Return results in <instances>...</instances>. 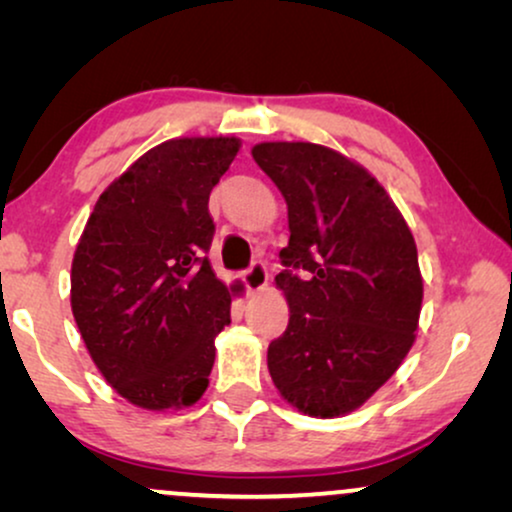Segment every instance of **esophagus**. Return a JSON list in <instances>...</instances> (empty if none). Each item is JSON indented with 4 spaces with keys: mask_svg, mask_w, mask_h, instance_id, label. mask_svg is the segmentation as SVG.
Masks as SVG:
<instances>
[{
    "mask_svg": "<svg viewBox=\"0 0 512 512\" xmlns=\"http://www.w3.org/2000/svg\"><path fill=\"white\" fill-rule=\"evenodd\" d=\"M244 286H247L249 293H256V291H263L265 286H268V268H265V263L256 261L249 265V270H244Z\"/></svg>",
    "mask_w": 512,
    "mask_h": 512,
    "instance_id": "esophagus-1",
    "label": "esophagus"
}]
</instances>
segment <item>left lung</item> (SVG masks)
Returning <instances> with one entry per match:
<instances>
[{
  "instance_id": "obj_1",
  "label": "left lung",
  "mask_w": 512,
  "mask_h": 512,
  "mask_svg": "<svg viewBox=\"0 0 512 512\" xmlns=\"http://www.w3.org/2000/svg\"><path fill=\"white\" fill-rule=\"evenodd\" d=\"M289 207L275 277L289 326L270 342L272 382L310 417L368 401L415 342L422 310L417 247L394 200L354 160L310 142L251 149Z\"/></svg>"
}]
</instances>
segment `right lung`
Here are the masks:
<instances>
[{
	"mask_svg": "<svg viewBox=\"0 0 512 512\" xmlns=\"http://www.w3.org/2000/svg\"><path fill=\"white\" fill-rule=\"evenodd\" d=\"M240 151L235 137L153 146L100 195L72 263V312L95 366L144 410L193 405L230 324L228 286L207 251L209 193Z\"/></svg>",
	"mask_w": 512,
	"mask_h": 512,
	"instance_id": "obj_1",
	"label": "right lung"
}]
</instances>
